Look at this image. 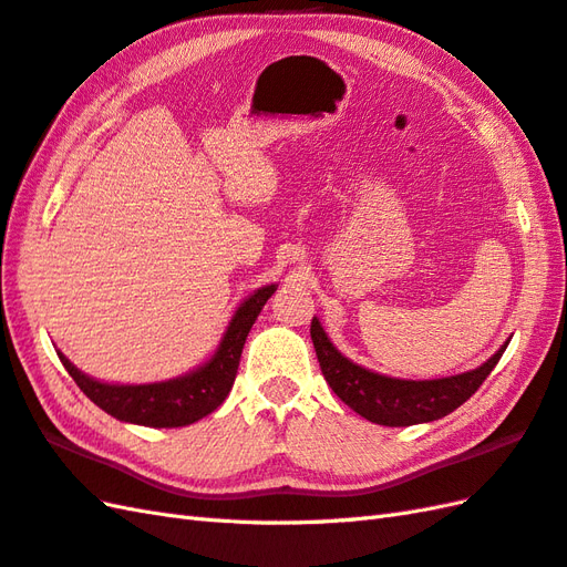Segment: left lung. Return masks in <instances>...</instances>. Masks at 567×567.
Wrapping results in <instances>:
<instances>
[{"instance_id": "1", "label": "left lung", "mask_w": 567, "mask_h": 567, "mask_svg": "<svg viewBox=\"0 0 567 567\" xmlns=\"http://www.w3.org/2000/svg\"><path fill=\"white\" fill-rule=\"evenodd\" d=\"M311 340L321 372L336 391V396L348 403L354 413L370 420V423L386 427L432 423V420L450 415L478 391V386L493 372V367L499 362L507 348L505 343L488 362H483L471 372L413 381L377 374L350 362L346 354L336 350L316 316L311 319Z\"/></svg>"}]
</instances>
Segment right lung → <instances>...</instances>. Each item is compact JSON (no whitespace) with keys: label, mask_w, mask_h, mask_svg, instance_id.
<instances>
[{"label":"right lung","mask_w":567,"mask_h":567,"mask_svg":"<svg viewBox=\"0 0 567 567\" xmlns=\"http://www.w3.org/2000/svg\"><path fill=\"white\" fill-rule=\"evenodd\" d=\"M275 289L278 285L256 289L234 311L213 358L197 370L176 379L156 381V384H105V381H96L79 372L60 350L58 358L76 381V386L109 415L144 427H186L213 413L229 396L246 336Z\"/></svg>","instance_id":"add662e5"}]
</instances>
